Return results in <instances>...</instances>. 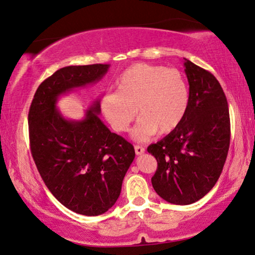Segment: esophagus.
<instances>
[{"mask_svg":"<svg viewBox=\"0 0 255 255\" xmlns=\"http://www.w3.org/2000/svg\"><path fill=\"white\" fill-rule=\"evenodd\" d=\"M145 149L143 148L141 145H135V153L136 155H142V153H144Z\"/></svg>","mask_w":255,"mask_h":255,"instance_id":"1","label":"esophagus"}]
</instances>
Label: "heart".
Listing matches in <instances>:
<instances>
[{"label": "heart", "instance_id": "1", "mask_svg": "<svg viewBox=\"0 0 255 255\" xmlns=\"http://www.w3.org/2000/svg\"><path fill=\"white\" fill-rule=\"evenodd\" d=\"M117 92H106L100 110L114 130L127 131L137 111V125L132 136L144 141L158 131L173 132L184 120L189 105L185 78L177 69L148 63L128 67L116 82Z\"/></svg>", "mask_w": 255, "mask_h": 255}]
</instances>
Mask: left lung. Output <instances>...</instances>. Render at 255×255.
I'll list each match as a JSON object with an SVG mask.
<instances>
[{"label":"left lung","mask_w":255,"mask_h":255,"mask_svg":"<svg viewBox=\"0 0 255 255\" xmlns=\"http://www.w3.org/2000/svg\"><path fill=\"white\" fill-rule=\"evenodd\" d=\"M189 84V105L173 132L148 146L157 160L152 187L173 204L194 203L216 184L230 145L228 100L209 71L184 61Z\"/></svg>","instance_id":"1"}]
</instances>
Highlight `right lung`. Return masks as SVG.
I'll return each mask as SVG.
<instances>
[{
    "label": "right lung",
    "instance_id": "add662e5",
    "mask_svg": "<svg viewBox=\"0 0 255 255\" xmlns=\"http://www.w3.org/2000/svg\"><path fill=\"white\" fill-rule=\"evenodd\" d=\"M110 64L61 68L39 85L28 111L31 153L45 185L75 213L98 216L114 206L135 150L99 119L97 99L82 120H68L57 98L95 84Z\"/></svg>",
    "mask_w": 255,
    "mask_h": 255
}]
</instances>
